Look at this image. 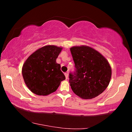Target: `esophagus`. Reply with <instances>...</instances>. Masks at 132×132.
Returning a JSON list of instances; mask_svg holds the SVG:
<instances>
[{"mask_svg": "<svg viewBox=\"0 0 132 132\" xmlns=\"http://www.w3.org/2000/svg\"><path fill=\"white\" fill-rule=\"evenodd\" d=\"M64 76H65V77H66V79L68 80V77H69L68 73H64Z\"/></svg>", "mask_w": 132, "mask_h": 132, "instance_id": "esophagus-1", "label": "esophagus"}]
</instances>
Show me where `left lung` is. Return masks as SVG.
Masks as SVG:
<instances>
[{
	"label": "left lung",
	"instance_id": "left-lung-1",
	"mask_svg": "<svg viewBox=\"0 0 132 132\" xmlns=\"http://www.w3.org/2000/svg\"><path fill=\"white\" fill-rule=\"evenodd\" d=\"M76 71L69 75L73 92L82 99H92L103 93L111 81L112 69L103 55L90 46L70 48Z\"/></svg>",
	"mask_w": 132,
	"mask_h": 132
}]
</instances>
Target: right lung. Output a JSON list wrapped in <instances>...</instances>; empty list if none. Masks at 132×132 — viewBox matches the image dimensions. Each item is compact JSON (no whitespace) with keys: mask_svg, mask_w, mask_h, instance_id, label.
Returning <instances> with one entry per match:
<instances>
[{"mask_svg":"<svg viewBox=\"0 0 132 132\" xmlns=\"http://www.w3.org/2000/svg\"><path fill=\"white\" fill-rule=\"evenodd\" d=\"M62 47L46 45L33 52L23 64L22 75L26 86L38 95L46 96L59 87L65 76L56 59Z\"/></svg>","mask_w":132,"mask_h":132,"instance_id":"add662e5","label":"right lung"}]
</instances>
